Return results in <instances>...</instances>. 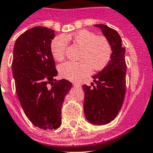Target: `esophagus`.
<instances>
[{"label": "esophagus", "mask_w": 153, "mask_h": 153, "mask_svg": "<svg viewBox=\"0 0 153 153\" xmlns=\"http://www.w3.org/2000/svg\"><path fill=\"white\" fill-rule=\"evenodd\" d=\"M73 85H74V87H80L81 86L80 84H78V83H73Z\"/></svg>", "instance_id": "1"}]
</instances>
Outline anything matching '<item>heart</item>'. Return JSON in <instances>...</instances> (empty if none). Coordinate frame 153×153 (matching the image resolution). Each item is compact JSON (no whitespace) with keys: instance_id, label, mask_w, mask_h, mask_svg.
I'll use <instances>...</instances> for the list:
<instances>
[{"instance_id":"heart-1","label":"heart","mask_w":153,"mask_h":153,"mask_svg":"<svg viewBox=\"0 0 153 153\" xmlns=\"http://www.w3.org/2000/svg\"><path fill=\"white\" fill-rule=\"evenodd\" d=\"M68 40H73L82 48L80 61H67L59 66V74L71 81H79L90 74L91 70L100 71L108 64L111 56L110 42L104 36H97L87 30H80L73 34L58 36L51 43L53 58L60 61L65 56Z\"/></svg>"}]
</instances>
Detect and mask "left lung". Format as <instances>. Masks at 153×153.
<instances>
[{
    "label": "left lung",
    "instance_id": "1",
    "mask_svg": "<svg viewBox=\"0 0 153 153\" xmlns=\"http://www.w3.org/2000/svg\"><path fill=\"white\" fill-rule=\"evenodd\" d=\"M110 42L111 56L108 64L93 76L91 86L82 85L85 94L84 113L93 124L105 125L112 121L120 111L126 94V49L116 30L106 25L97 24Z\"/></svg>",
    "mask_w": 153,
    "mask_h": 153
}]
</instances>
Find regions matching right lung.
<instances>
[{
    "instance_id": "1",
    "label": "right lung",
    "mask_w": 153,
    "mask_h": 153,
    "mask_svg": "<svg viewBox=\"0 0 153 153\" xmlns=\"http://www.w3.org/2000/svg\"><path fill=\"white\" fill-rule=\"evenodd\" d=\"M54 37L53 30L34 27L16 39L13 49L12 68L19 100L30 121L43 130L59 127L63 102L72 85L66 79H54Z\"/></svg>"
}]
</instances>
